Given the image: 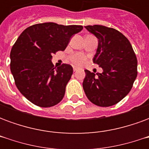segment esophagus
<instances>
[{"mask_svg":"<svg viewBox=\"0 0 149 149\" xmlns=\"http://www.w3.org/2000/svg\"><path fill=\"white\" fill-rule=\"evenodd\" d=\"M77 70V68H76V67H73V71L76 72Z\"/></svg>","mask_w":149,"mask_h":149,"instance_id":"esophagus-1","label":"esophagus"}]
</instances>
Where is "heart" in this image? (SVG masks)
Instances as JSON below:
<instances>
[{
  "mask_svg": "<svg viewBox=\"0 0 149 149\" xmlns=\"http://www.w3.org/2000/svg\"><path fill=\"white\" fill-rule=\"evenodd\" d=\"M70 60L75 65H81L84 63L86 57L82 53H75L70 57Z\"/></svg>",
  "mask_w": 149,
  "mask_h": 149,
  "instance_id": "heart-1",
  "label": "heart"
}]
</instances>
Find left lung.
Returning <instances> with one entry per match:
<instances>
[{"label":"left lung","instance_id":"1","mask_svg":"<svg viewBox=\"0 0 149 149\" xmlns=\"http://www.w3.org/2000/svg\"><path fill=\"white\" fill-rule=\"evenodd\" d=\"M85 29L98 39L94 64L103 69L95 73L85 69L83 88L88 99L100 107L114 105L125 98L137 76V60L131 44L123 34L103 25H87Z\"/></svg>","mask_w":149,"mask_h":149}]
</instances>
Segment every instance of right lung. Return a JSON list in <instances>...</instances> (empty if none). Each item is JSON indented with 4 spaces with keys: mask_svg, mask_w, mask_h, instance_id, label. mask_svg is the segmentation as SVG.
<instances>
[{
    "mask_svg": "<svg viewBox=\"0 0 149 149\" xmlns=\"http://www.w3.org/2000/svg\"><path fill=\"white\" fill-rule=\"evenodd\" d=\"M81 25L52 22L33 24L24 29L12 48L10 69L21 93L35 105L54 106L65 96L72 67L63 64L56 68L52 55L64 51Z\"/></svg>",
    "mask_w": 149,
    "mask_h": 149,
    "instance_id": "add662e5",
    "label": "right lung"
}]
</instances>
